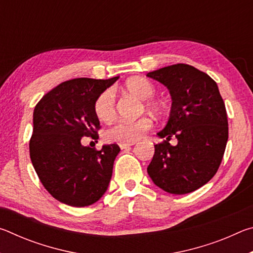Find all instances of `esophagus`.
<instances>
[{"instance_id":"1","label":"esophagus","mask_w":253,"mask_h":253,"mask_svg":"<svg viewBox=\"0 0 253 253\" xmlns=\"http://www.w3.org/2000/svg\"><path fill=\"white\" fill-rule=\"evenodd\" d=\"M134 145V143H128V144H119V147H121V149H128L130 146H132Z\"/></svg>"}]
</instances>
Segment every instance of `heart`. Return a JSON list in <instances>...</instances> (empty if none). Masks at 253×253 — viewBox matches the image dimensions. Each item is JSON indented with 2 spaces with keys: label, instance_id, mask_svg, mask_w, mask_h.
I'll use <instances>...</instances> for the list:
<instances>
[{
  "label": "heart",
  "instance_id": "obj_1",
  "mask_svg": "<svg viewBox=\"0 0 253 253\" xmlns=\"http://www.w3.org/2000/svg\"><path fill=\"white\" fill-rule=\"evenodd\" d=\"M125 88L137 98L145 101L146 108L153 111L161 109L157 101L151 99L155 95V87L151 81L145 78H131L125 84ZM96 116L102 122L109 121L115 114V95L111 89L102 91L95 101ZM152 127V121L147 117L137 121H116L107 128L104 137L107 142L128 144L139 139L149 128Z\"/></svg>",
  "mask_w": 253,
  "mask_h": 253
}]
</instances>
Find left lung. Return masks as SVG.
<instances>
[{
	"mask_svg": "<svg viewBox=\"0 0 253 253\" xmlns=\"http://www.w3.org/2000/svg\"><path fill=\"white\" fill-rule=\"evenodd\" d=\"M168 87L172 97L169 122L157 132L147 173L155 185L170 194H186L211 179L221 164L229 137L228 116L219 88L196 68L177 63L148 72ZM172 136L178 144L172 147Z\"/></svg>",
	"mask_w": 253,
	"mask_h": 253,
	"instance_id": "8db88e82",
	"label": "left lung"
}]
</instances>
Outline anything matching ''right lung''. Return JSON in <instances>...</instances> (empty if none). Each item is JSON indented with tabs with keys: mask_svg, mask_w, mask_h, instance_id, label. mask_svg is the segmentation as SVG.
Segmentation results:
<instances>
[{
	"mask_svg": "<svg viewBox=\"0 0 253 253\" xmlns=\"http://www.w3.org/2000/svg\"><path fill=\"white\" fill-rule=\"evenodd\" d=\"M117 79L65 81L42 97L34 108L30 157L45 190L59 202L88 207L108 188L121 148L110 144L97 151L84 146L81 138H98L100 123L95 101Z\"/></svg>",
	"mask_w": 253,
	"mask_h": 253,
	"instance_id": "1",
	"label": "right lung"
}]
</instances>
